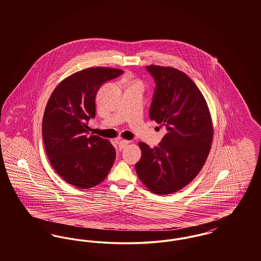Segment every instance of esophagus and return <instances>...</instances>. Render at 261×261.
Instances as JSON below:
<instances>
[{"mask_svg":"<svg viewBox=\"0 0 261 261\" xmlns=\"http://www.w3.org/2000/svg\"><path fill=\"white\" fill-rule=\"evenodd\" d=\"M129 144H130V142L127 141V140H119V141H118V148L121 150V149L126 148Z\"/></svg>","mask_w":261,"mask_h":261,"instance_id":"1","label":"esophagus"}]
</instances>
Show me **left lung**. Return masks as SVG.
I'll return each mask as SVG.
<instances>
[{"label": "left lung", "instance_id": "obj_1", "mask_svg": "<svg viewBox=\"0 0 261 261\" xmlns=\"http://www.w3.org/2000/svg\"><path fill=\"white\" fill-rule=\"evenodd\" d=\"M146 68L156 85L149 118L167 132L152 149L139 143L142 156L135 169L150 192L168 195L192 182L206 161L213 137L211 113L199 88L184 72L160 65Z\"/></svg>", "mask_w": 261, "mask_h": 261}]
</instances>
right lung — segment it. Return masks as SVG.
Returning a JSON list of instances; mask_svg holds the SVG:
<instances>
[{
	"mask_svg": "<svg viewBox=\"0 0 261 261\" xmlns=\"http://www.w3.org/2000/svg\"><path fill=\"white\" fill-rule=\"evenodd\" d=\"M123 73L111 67H90L68 76L57 86L46 106L42 135L56 172L70 185L89 189L102 182L115 160L107 139L89 135L96 115L99 87Z\"/></svg>",
	"mask_w": 261,
	"mask_h": 261,
	"instance_id": "1",
	"label": "right lung"
}]
</instances>
